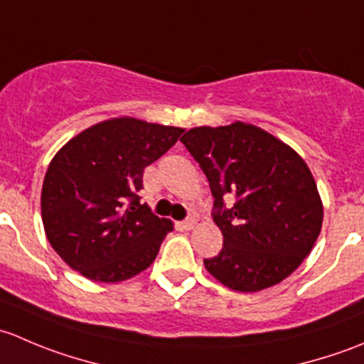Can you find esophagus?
I'll return each instance as SVG.
<instances>
[{
    "label": "esophagus",
    "instance_id": "34e87169",
    "mask_svg": "<svg viewBox=\"0 0 364 364\" xmlns=\"http://www.w3.org/2000/svg\"><path fill=\"white\" fill-rule=\"evenodd\" d=\"M196 222H197L196 216H188V218H185V220H183V222H179L178 225H179V229L190 230V229H193V225H196Z\"/></svg>",
    "mask_w": 364,
    "mask_h": 364
}]
</instances>
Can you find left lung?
<instances>
[{"mask_svg": "<svg viewBox=\"0 0 364 364\" xmlns=\"http://www.w3.org/2000/svg\"><path fill=\"white\" fill-rule=\"evenodd\" d=\"M181 142L208 178L211 215L223 234L222 250L204 259L205 269L240 292L280 284L310 253L322 227L308 165L277 137L241 121L192 128Z\"/></svg>", "mask_w": 364, "mask_h": 364, "instance_id": "left-lung-1", "label": "left lung"}]
</instances>
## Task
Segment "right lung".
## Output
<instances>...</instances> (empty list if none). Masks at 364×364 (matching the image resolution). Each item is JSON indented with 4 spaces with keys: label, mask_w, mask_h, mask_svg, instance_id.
Returning <instances> with one entry per match:
<instances>
[{
    "label": "right lung",
    "mask_w": 364,
    "mask_h": 364,
    "mask_svg": "<svg viewBox=\"0 0 364 364\" xmlns=\"http://www.w3.org/2000/svg\"><path fill=\"white\" fill-rule=\"evenodd\" d=\"M181 128L116 117L58 151L42 188L49 243L95 282L127 280L156 259L172 223L141 204L142 174L178 142Z\"/></svg>",
    "instance_id": "obj_1"
}]
</instances>
